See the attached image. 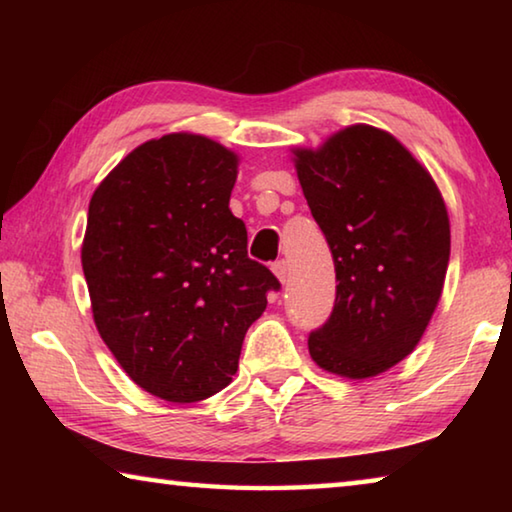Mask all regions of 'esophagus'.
<instances>
[{
	"instance_id": "obj_1",
	"label": "esophagus",
	"mask_w": 512,
	"mask_h": 512,
	"mask_svg": "<svg viewBox=\"0 0 512 512\" xmlns=\"http://www.w3.org/2000/svg\"><path fill=\"white\" fill-rule=\"evenodd\" d=\"M271 268H273V273H275L277 280H280L282 284L287 282V277H289V264L284 262V259H280V262H275Z\"/></svg>"
}]
</instances>
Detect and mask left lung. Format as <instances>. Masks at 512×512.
I'll return each instance as SVG.
<instances>
[{
    "instance_id": "left-lung-1",
    "label": "left lung",
    "mask_w": 512,
    "mask_h": 512,
    "mask_svg": "<svg viewBox=\"0 0 512 512\" xmlns=\"http://www.w3.org/2000/svg\"><path fill=\"white\" fill-rule=\"evenodd\" d=\"M293 162L339 282L309 354L332 375L375 377L409 357L436 311L449 264L445 201L431 173L375 126L293 149Z\"/></svg>"
}]
</instances>
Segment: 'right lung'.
I'll return each instance as SVG.
<instances>
[{"label": "right lung", "instance_id": "obj_1", "mask_svg": "<svg viewBox=\"0 0 512 512\" xmlns=\"http://www.w3.org/2000/svg\"><path fill=\"white\" fill-rule=\"evenodd\" d=\"M239 158L203 135L137 146L94 189L81 248L92 316L137 386L189 404L223 391L280 289L230 212Z\"/></svg>", "mask_w": 512, "mask_h": 512}]
</instances>
